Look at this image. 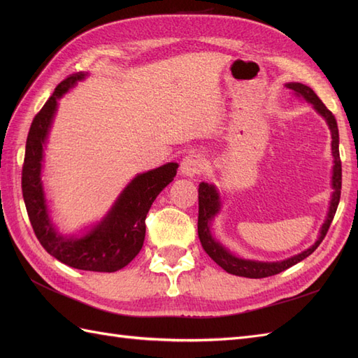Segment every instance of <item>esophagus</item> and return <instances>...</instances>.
<instances>
[{"label": "esophagus", "instance_id": "obj_1", "mask_svg": "<svg viewBox=\"0 0 358 358\" xmlns=\"http://www.w3.org/2000/svg\"><path fill=\"white\" fill-rule=\"evenodd\" d=\"M204 169V158L199 154H189L181 162L180 171L186 177H195V175L201 173Z\"/></svg>", "mask_w": 358, "mask_h": 358}]
</instances>
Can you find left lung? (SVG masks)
Returning a JSON list of instances; mask_svg holds the SVG:
<instances>
[{
    "mask_svg": "<svg viewBox=\"0 0 358 358\" xmlns=\"http://www.w3.org/2000/svg\"><path fill=\"white\" fill-rule=\"evenodd\" d=\"M286 86L289 89H292L296 95H301L310 104H314L317 112L320 113L322 117H324L326 121H328L329 129L332 132V155H334L332 186H334V189H336V192H334V195H332L329 214L322 227L320 237H318V240L315 241V245L313 248H309L308 250H305V252L287 258V260H283V262L263 263V262L241 260V258L234 257L231 252H227V250L222 245H220L218 241L212 238V235L209 232V223H210L212 217H214L220 209L218 194H217L214 186H210L208 183H201L199 186V237L201 241V246L204 250H206V254L218 266H222L226 272L234 273V275H238V277H248V278L271 277V275H275V273L283 272L285 269L291 268V266L296 264L301 260H305L306 257H309L318 246H320V243L323 241L326 234H328V231H329V226H331L334 215H336L337 208H338L340 194H341V162H340V152H338L337 120H336V117H334V113L328 108H326L323 101L317 96V94L310 87L301 85V83H289V85H286Z\"/></svg>",
    "mask_w": 358,
    "mask_h": 358,
    "instance_id": "8db88e82",
    "label": "left lung"
}]
</instances>
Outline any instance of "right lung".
Listing matches in <instances>:
<instances>
[{
  "label": "right lung",
  "mask_w": 358,
  "mask_h": 358,
  "mask_svg": "<svg viewBox=\"0 0 358 358\" xmlns=\"http://www.w3.org/2000/svg\"><path fill=\"white\" fill-rule=\"evenodd\" d=\"M85 73H73L63 80L29 129L26 155L22 163L21 189L30 224L38 241L57 260L81 271L115 272L138 255L146 235V215L157 195L177 175V163H167L132 180L103 222L81 238H64L57 234L45 208L41 186L43 144L48 135L59 96Z\"/></svg>",
  "instance_id": "right-lung-1"
}]
</instances>
